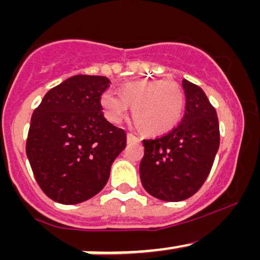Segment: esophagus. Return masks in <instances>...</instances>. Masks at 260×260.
<instances>
[{
	"instance_id": "34e87169",
	"label": "esophagus",
	"mask_w": 260,
	"mask_h": 260,
	"mask_svg": "<svg viewBox=\"0 0 260 260\" xmlns=\"http://www.w3.org/2000/svg\"><path fill=\"white\" fill-rule=\"evenodd\" d=\"M127 140H128V142H138V141H141L140 138L136 137V136L132 135V133H128V135H127Z\"/></svg>"
}]
</instances>
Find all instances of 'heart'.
Segmentation results:
<instances>
[{"instance_id": "heart-1", "label": "heart", "mask_w": 260, "mask_h": 260, "mask_svg": "<svg viewBox=\"0 0 260 260\" xmlns=\"http://www.w3.org/2000/svg\"><path fill=\"white\" fill-rule=\"evenodd\" d=\"M101 106L107 119L120 123L127 115L128 106L138 127L146 133L159 135L179 123L185 106V94L174 80H137L124 84L120 95L107 90L101 96Z\"/></svg>"}]
</instances>
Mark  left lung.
<instances>
[{"instance_id":"left-lung-1","label":"left lung","mask_w":260,"mask_h":260,"mask_svg":"<svg viewBox=\"0 0 260 260\" xmlns=\"http://www.w3.org/2000/svg\"><path fill=\"white\" fill-rule=\"evenodd\" d=\"M185 114L177 127L162 137L143 140L140 176L145 190L164 201H182L208 179L220 145L216 111L200 86L182 80Z\"/></svg>"}]
</instances>
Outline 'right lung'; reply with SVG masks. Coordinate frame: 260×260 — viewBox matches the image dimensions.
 Segmentation results:
<instances>
[{
  "instance_id": "obj_1",
  "label": "right lung",
  "mask_w": 260,
  "mask_h": 260,
  "mask_svg": "<svg viewBox=\"0 0 260 260\" xmlns=\"http://www.w3.org/2000/svg\"><path fill=\"white\" fill-rule=\"evenodd\" d=\"M108 78L75 75L50 89L34 111L26 154L41 190L73 205L106 186L127 136L104 118L101 96Z\"/></svg>"
}]
</instances>
